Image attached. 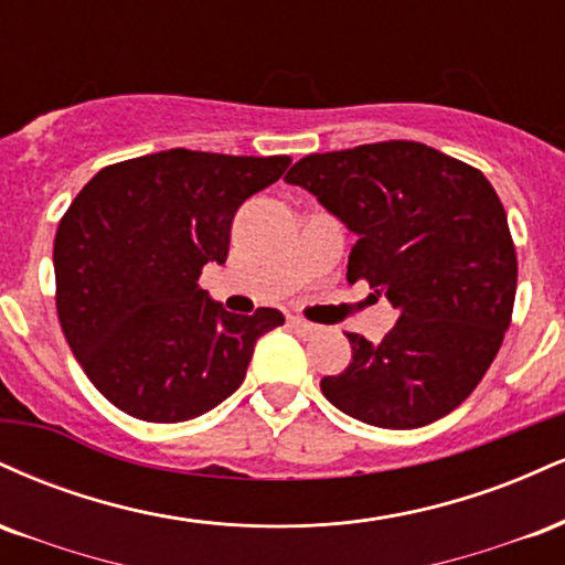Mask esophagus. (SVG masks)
<instances>
[{"label": "esophagus", "mask_w": 565, "mask_h": 565, "mask_svg": "<svg viewBox=\"0 0 565 565\" xmlns=\"http://www.w3.org/2000/svg\"><path fill=\"white\" fill-rule=\"evenodd\" d=\"M289 329H291V332H295L297 337H310V334L316 332L313 323H308V321H302V319H291V321H289Z\"/></svg>", "instance_id": "34e87169"}]
</instances>
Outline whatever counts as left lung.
Returning <instances> with one entry per match:
<instances>
[{"label":"left lung","instance_id":"obj_1","mask_svg":"<svg viewBox=\"0 0 565 565\" xmlns=\"http://www.w3.org/2000/svg\"><path fill=\"white\" fill-rule=\"evenodd\" d=\"M284 180L355 233L348 284L366 278L398 313L380 342L345 334L353 359L321 393L387 430L446 417L483 380L515 302V246L494 188L412 140L310 153Z\"/></svg>","mask_w":565,"mask_h":565}]
</instances>
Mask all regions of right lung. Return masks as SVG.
I'll return each instance as SVG.
<instances>
[{
  "label": "right lung",
  "instance_id": "obj_1",
  "mask_svg": "<svg viewBox=\"0 0 565 565\" xmlns=\"http://www.w3.org/2000/svg\"><path fill=\"white\" fill-rule=\"evenodd\" d=\"M289 157L172 148L106 167L55 233L57 319L89 382L146 423L199 417L246 377L276 308L236 316L199 287L228 260L238 206L281 178Z\"/></svg>",
  "mask_w": 565,
  "mask_h": 565
}]
</instances>
